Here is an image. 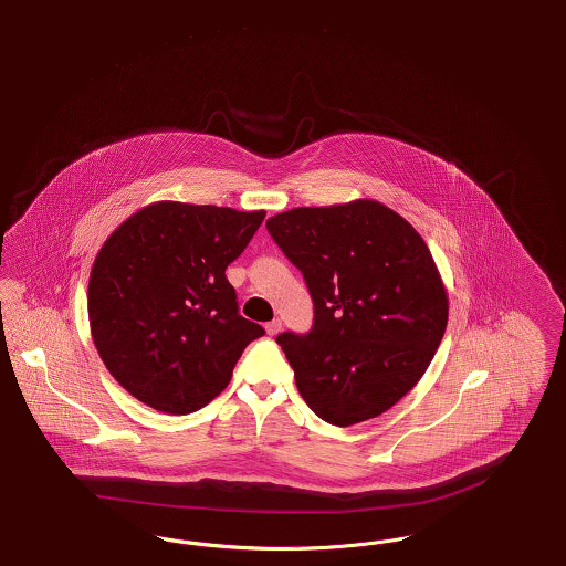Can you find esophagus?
Returning a JSON list of instances; mask_svg holds the SVG:
<instances>
[{"label": "esophagus", "mask_w": 566, "mask_h": 566, "mask_svg": "<svg viewBox=\"0 0 566 566\" xmlns=\"http://www.w3.org/2000/svg\"><path fill=\"white\" fill-rule=\"evenodd\" d=\"M265 331H268V335H270V337H275V335L282 331V319H272V322H268V324H265Z\"/></svg>", "instance_id": "obj_1"}]
</instances>
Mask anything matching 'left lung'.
Instances as JSON below:
<instances>
[{
    "label": "left lung",
    "instance_id": "left-lung-1",
    "mask_svg": "<svg viewBox=\"0 0 566 566\" xmlns=\"http://www.w3.org/2000/svg\"><path fill=\"white\" fill-rule=\"evenodd\" d=\"M265 226L314 301L312 331L275 339L298 394L339 428L379 417L423 377L447 331L428 244L375 200L293 208Z\"/></svg>",
    "mask_w": 566,
    "mask_h": 566
}]
</instances>
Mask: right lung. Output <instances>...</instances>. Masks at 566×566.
Returning a JSON list of instances; mask_svg holds the SVG:
<instances>
[{
  "instance_id": "add662e5",
  "label": "right lung",
  "mask_w": 566,
  "mask_h": 566,
  "mask_svg": "<svg viewBox=\"0 0 566 566\" xmlns=\"http://www.w3.org/2000/svg\"><path fill=\"white\" fill-rule=\"evenodd\" d=\"M265 210L156 202L115 229L88 284L92 340L128 394L168 415L206 407L263 326L240 316L226 270Z\"/></svg>"
}]
</instances>
